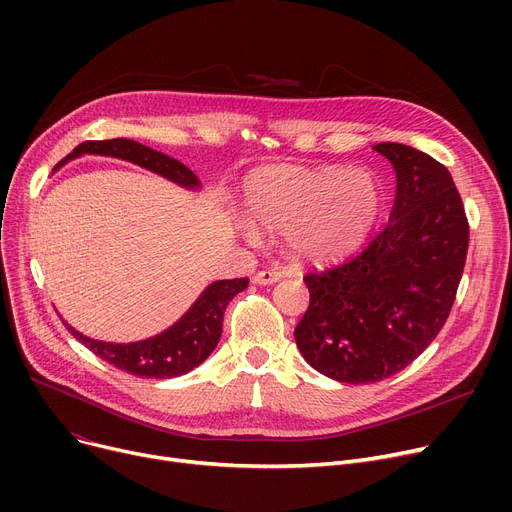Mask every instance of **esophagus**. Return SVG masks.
I'll return each instance as SVG.
<instances>
[{
    "mask_svg": "<svg viewBox=\"0 0 512 512\" xmlns=\"http://www.w3.org/2000/svg\"><path fill=\"white\" fill-rule=\"evenodd\" d=\"M282 280V274H278V272H274V270H263V272H257L255 276H253V282L257 284V286H270V284H276V282H280Z\"/></svg>",
    "mask_w": 512,
    "mask_h": 512,
    "instance_id": "1",
    "label": "esophagus"
}]
</instances>
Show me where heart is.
Instances as JSON below:
<instances>
[{
  "mask_svg": "<svg viewBox=\"0 0 512 512\" xmlns=\"http://www.w3.org/2000/svg\"><path fill=\"white\" fill-rule=\"evenodd\" d=\"M240 222L249 240L259 230L286 234L292 253L305 263L336 265L357 253L382 209V186L367 170L338 166H270L245 184Z\"/></svg>",
  "mask_w": 512,
  "mask_h": 512,
  "instance_id": "b5f03b06",
  "label": "heart"
}]
</instances>
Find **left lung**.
Instances as JSON below:
<instances>
[{
	"label": "left lung",
	"instance_id": "obj_1",
	"mask_svg": "<svg viewBox=\"0 0 512 512\" xmlns=\"http://www.w3.org/2000/svg\"><path fill=\"white\" fill-rule=\"evenodd\" d=\"M396 172L388 226L353 261L309 274L294 330L305 361L344 384H373L413 363L446 324L469 247L465 207L432 155L378 143Z\"/></svg>",
	"mask_w": 512,
	"mask_h": 512
}]
</instances>
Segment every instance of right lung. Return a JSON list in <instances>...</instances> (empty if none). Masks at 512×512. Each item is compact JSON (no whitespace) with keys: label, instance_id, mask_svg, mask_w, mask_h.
<instances>
[{"label":"right lung","instance_id":"add662e5","mask_svg":"<svg viewBox=\"0 0 512 512\" xmlns=\"http://www.w3.org/2000/svg\"><path fill=\"white\" fill-rule=\"evenodd\" d=\"M83 155L124 159L172 180L174 184L186 188V191H199L201 188L199 178L182 161L130 139L80 143L53 168V172H58L68 161ZM247 286L249 278L211 282L199 294V299L168 330L137 342L95 340L74 330L64 319L62 321L70 334L78 342H83L99 359L130 375H139V378L170 380L193 371L213 353V348L218 346L222 336V321L228 303Z\"/></svg>","mask_w":512,"mask_h":512}]
</instances>
